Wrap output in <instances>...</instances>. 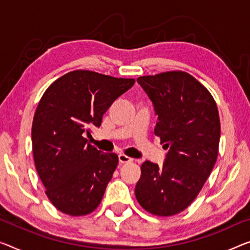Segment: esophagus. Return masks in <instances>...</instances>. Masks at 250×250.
I'll return each instance as SVG.
<instances>
[{
  "instance_id": "obj_1",
  "label": "esophagus",
  "mask_w": 250,
  "mask_h": 250,
  "mask_svg": "<svg viewBox=\"0 0 250 250\" xmlns=\"http://www.w3.org/2000/svg\"><path fill=\"white\" fill-rule=\"evenodd\" d=\"M119 162H120V164H128L132 163L133 159L131 157H128V156L125 154H120L119 155Z\"/></svg>"
}]
</instances>
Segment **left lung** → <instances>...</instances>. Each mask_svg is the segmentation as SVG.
<instances>
[{"mask_svg": "<svg viewBox=\"0 0 250 250\" xmlns=\"http://www.w3.org/2000/svg\"><path fill=\"white\" fill-rule=\"evenodd\" d=\"M158 115L155 135L168 149L163 165H141L135 194L151 214L169 217L193 202L218 157L220 119L210 92L184 72L137 78Z\"/></svg>", "mask_w": 250, "mask_h": 250, "instance_id": "left-lung-1", "label": "left lung"}]
</instances>
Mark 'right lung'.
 <instances>
[{"mask_svg": "<svg viewBox=\"0 0 250 250\" xmlns=\"http://www.w3.org/2000/svg\"><path fill=\"white\" fill-rule=\"evenodd\" d=\"M133 84L132 78L74 70L43 93L32 122L33 159L48 199L62 213L88 214L101 202L119 159L87 144L83 133L99 128Z\"/></svg>", "mask_w": 250, "mask_h": 250, "instance_id": "right-lung-1", "label": "right lung"}]
</instances>
